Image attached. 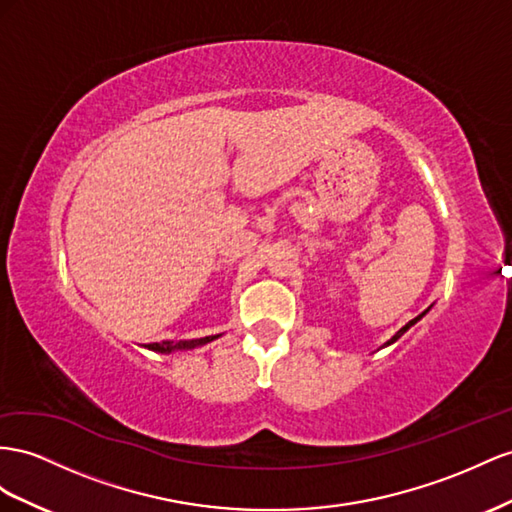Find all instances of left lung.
Wrapping results in <instances>:
<instances>
[{
  "mask_svg": "<svg viewBox=\"0 0 512 512\" xmlns=\"http://www.w3.org/2000/svg\"><path fill=\"white\" fill-rule=\"evenodd\" d=\"M431 308H433V306H428V308H426V310H424L422 314H418V316H416V319H411V321H409V323H407L405 327H400V329L396 331V334H394V336H392V338H390L388 342H385V344H383V347H381V349H385V347H390V344H394V342H396V340H398L400 336H405V331H409V329H411L413 325H416L418 321H422V316H426V312H428V310H431Z\"/></svg>",
  "mask_w": 512,
  "mask_h": 512,
  "instance_id": "8db88e82",
  "label": "left lung"
}]
</instances>
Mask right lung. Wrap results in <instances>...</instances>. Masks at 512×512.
<instances>
[{
  "instance_id": "right-lung-1",
  "label": "right lung",
  "mask_w": 512,
  "mask_h": 512,
  "mask_svg": "<svg viewBox=\"0 0 512 512\" xmlns=\"http://www.w3.org/2000/svg\"><path fill=\"white\" fill-rule=\"evenodd\" d=\"M222 334L217 336H206V338H196V340H163V342H150V344H144V349L148 351H155V353H163V355H170V353H176V351H191V349H198V347H204V344H209L213 340H217Z\"/></svg>"
}]
</instances>
